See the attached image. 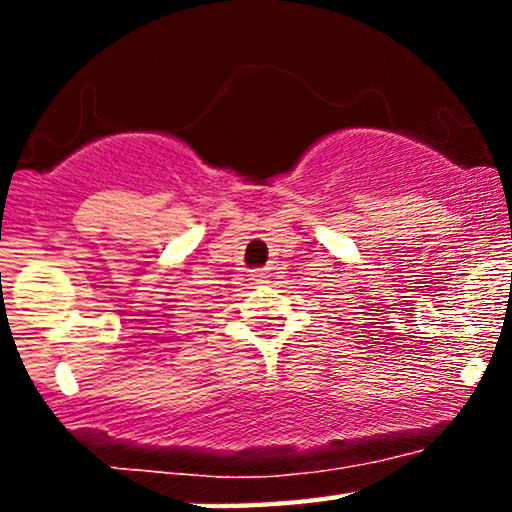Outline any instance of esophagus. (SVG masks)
<instances>
[{"instance_id":"1","label":"esophagus","mask_w":512,"mask_h":512,"mask_svg":"<svg viewBox=\"0 0 512 512\" xmlns=\"http://www.w3.org/2000/svg\"><path fill=\"white\" fill-rule=\"evenodd\" d=\"M250 279H252V284H267V274L260 272V269H255V272L250 274Z\"/></svg>"}]
</instances>
